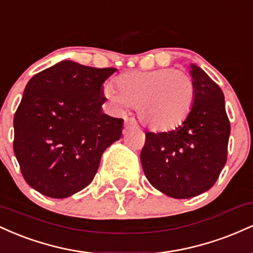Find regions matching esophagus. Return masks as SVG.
Masks as SVG:
<instances>
[{
    "mask_svg": "<svg viewBox=\"0 0 253 253\" xmlns=\"http://www.w3.org/2000/svg\"><path fill=\"white\" fill-rule=\"evenodd\" d=\"M136 127V121L132 118H126L125 119V129L129 128H135Z\"/></svg>",
    "mask_w": 253,
    "mask_h": 253,
    "instance_id": "34e87169",
    "label": "esophagus"
}]
</instances>
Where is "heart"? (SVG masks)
<instances>
[{
  "label": "heart",
  "instance_id": "obj_1",
  "mask_svg": "<svg viewBox=\"0 0 253 253\" xmlns=\"http://www.w3.org/2000/svg\"><path fill=\"white\" fill-rule=\"evenodd\" d=\"M106 85L104 96L115 109L135 106L138 118L155 130L179 126L189 115L195 98L194 81L187 72L175 69L129 71Z\"/></svg>",
  "mask_w": 253,
  "mask_h": 253
}]
</instances>
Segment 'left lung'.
<instances>
[{"label": "left lung", "instance_id": "left-lung-1", "mask_svg": "<svg viewBox=\"0 0 253 253\" xmlns=\"http://www.w3.org/2000/svg\"><path fill=\"white\" fill-rule=\"evenodd\" d=\"M195 98L176 129L146 133L140 161L156 189L190 199L211 189L227 161L231 126L222 90L200 66L191 64Z\"/></svg>", "mask_w": 253, "mask_h": 253}]
</instances>
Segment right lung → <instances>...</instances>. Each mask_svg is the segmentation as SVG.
Masks as SVG:
<instances>
[{
    "label": "right lung",
    "mask_w": 253,
    "mask_h": 253,
    "mask_svg": "<svg viewBox=\"0 0 253 253\" xmlns=\"http://www.w3.org/2000/svg\"><path fill=\"white\" fill-rule=\"evenodd\" d=\"M117 69L62 60L34 75L14 115V153L25 181L65 199L89 185L124 120L102 112V84Z\"/></svg>",
    "instance_id": "add662e5"
}]
</instances>
